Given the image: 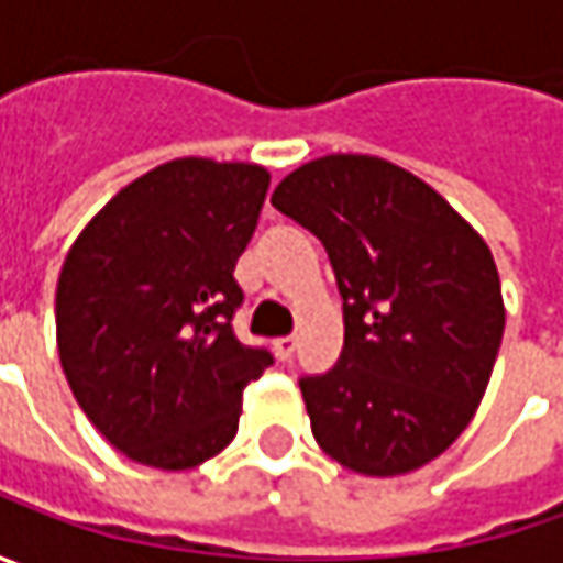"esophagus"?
I'll return each mask as SVG.
<instances>
[{
	"label": "esophagus",
	"instance_id": "1",
	"mask_svg": "<svg viewBox=\"0 0 563 563\" xmlns=\"http://www.w3.org/2000/svg\"><path fill=\"white\" fill-rule=\"evenodd\" d=\"M294 347H297L294 338H275V341H272V351H275V357L282 360V363L294 357Z\"/></svg>",
	"mask_w": 563,
	"mask_h": 563
}]
</instances>
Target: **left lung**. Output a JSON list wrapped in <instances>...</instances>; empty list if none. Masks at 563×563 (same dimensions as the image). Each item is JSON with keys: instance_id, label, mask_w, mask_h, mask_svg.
Returning a JSON list of instances; mask_svg holds the SVG:
<instances>
[{"instance_id": "left-lung-1", "label": "left lung", "mask_w": 563, "mask_h": 563, "mask_svg": "<svg viewBox=\"0 0 563 563\" xmlns=\"http://www.w3.org/2000/svg\"><path fill=\"white\" fill-rule=\"evenodd\" d=\"M272 206L329 250L344 297L335 369L300 378L319 448L360 476H404L444 454L486 395L505 297L483 234L400 165L332 153Z\"/></svg>"}]
</instances>
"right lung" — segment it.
<instances>
[{
	"label": "right lung",
	"instance_id": "1",
	"mask_svg": "<svg viewBox=\"0 0 563 563\" xmlns=\"http://www.w3.org/2000/svg\"><path fill=\"white\" fill-rule=\"evenodd\" d=\"M269 168L185 156L124 185L84 225L55 288V344L87 420L134 464L178 473L225 451L244 388L272 366L241 344L234 263Z\"/></svg>",
	"mask_w": 563,
	"mask_h": 563
}]
</instances>
